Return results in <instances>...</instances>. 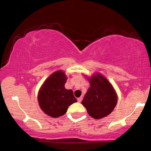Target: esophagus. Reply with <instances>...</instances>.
<instances>
[{
	"mask_svg": "<svg viewBox=\"0 0 151 151\" xmlns=\"http://www.w3.org/2000/svg\"><path fill=\"white\" fill-rule=\"evenodd\" d=\"M82 99H83V98L82 97H80V98H78V99H77V101L78 102H81L82 101Z\"/></svg>",
	"mask_w": 151,
	"mask_h": 151,
	"instance_id": "esophagus-1",
	"label": "esophagus"
}]
</instances>
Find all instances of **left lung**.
I'll list each match as a JSON object with an SVG mask.
<instances>
[{"label":"left lung","mask_w":151,"mask_h":151,"mask_svg":"<svg viewBox=\"0 0 151 151\" xmlns=\"http://www.w3.org/2000/svg\"><path fill=\"white\" fill-rule=\"evenodd\" d=\"M90 87L85 93L81 104L87 111L96 119H100L110 114L117 104V94L106 78L100 73L87 76Z\"/></svg>","instance_id":"1"}]
</instances>
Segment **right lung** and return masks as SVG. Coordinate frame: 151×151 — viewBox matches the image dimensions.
<instances>
[{"mask_svg":"<svg viewBox=\"0 0 151 151\" xmlns=\"http://www.w3.org/2000/svg\"><path fill=\"white\" fill-rule=\"evenodd\" d=\"M67 78L64 71L57 70L45 81L39 89V106L49 116L59 117L66 113L70 105L77 102L73 90L65 88Z\"/></svg>","mask_w":151,"mask_h":151,"instance_id":"obj_1","label":"right lung"}]
</instances>
